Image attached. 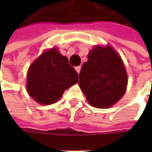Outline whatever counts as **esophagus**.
<instances>
[{
	"mask_svg": "<svg viewBox=\"0 0 152 152\" xmlns=\"http://www.w3.org/2000/svg\"><path fill=\"white\" fill-rule=\"evenodd\" d=\"M75 69H76V72H77V73L79 74V73H80V70H81V67H80V66H77V67H76Z\"/></svg>",
	"mask_w": 152,
	"mask_h": 152,
	"instance_id": "34e87169",
	"label": "esophagus"
}]
</instances>
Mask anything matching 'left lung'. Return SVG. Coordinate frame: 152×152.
<instances>
[{
    "label": "left lung",
    "instance_id": "left-lung-1",
    "mask_svg": "<svg viewBox=\"0 0 152 152\" xmlns=\"http://www.w3.org/2000/svg\"><path fill=\"white\" fill-rule=\"evenodd\" d=\"M78 83L92 106L107 108L114 105L124 95L128 84L121 58L111 46H95L82 66Z\"/></svg>",
    "mask_w": 152,
    "mask_h": 152
}]
</instances>
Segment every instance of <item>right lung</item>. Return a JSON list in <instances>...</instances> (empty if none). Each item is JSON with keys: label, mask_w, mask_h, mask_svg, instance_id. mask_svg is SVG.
Here are the masks:
<instances>
[{"label": "right lung", "mask_w": 152, "mask_h": 152, "mask_svg": "<svg viewBox=\"0 0 152 152\" xmlns=\"http://www.w3.org/2000/svg\"><path fill=\"white\" fill-rule=\"evenodd\" d=\"M78 82V74L66 56L57 48L42 53L30 67L27 91L42 105H51L62 96L65 90Z\"/></svg>", "instance_id": "add662e5"}]
</instances>
